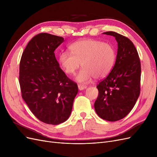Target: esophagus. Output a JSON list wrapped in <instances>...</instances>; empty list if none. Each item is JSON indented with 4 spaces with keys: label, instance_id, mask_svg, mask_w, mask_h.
<instances>
[{
    "label": "esophagus",
    "instance_id": "obj_1",
    "mask_svg": "<svg viewBox=\"0 0 157 157\" xmlns=\"http://www.w3.org/2000/svg\"><path fill=\"white\" fill-rule=\"evenodd\" d=\"M78 88L80 90H82L84 89H86L87 88V86H86V85H83V84H78Z\"/></svg>",
    "mask_w": 157,
    "mask_h": 157
}]
</instances>
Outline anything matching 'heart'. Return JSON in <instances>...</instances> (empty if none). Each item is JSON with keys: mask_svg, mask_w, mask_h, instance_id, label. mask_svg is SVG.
Instances as JSON below:
<instances>
[{"mask_svg": "<svg viewBox=\"0 0 157 157\" xmlns=\"http://www.w3.org/2000/svg\"><path fill=\"white\" fill-rule=\"evenodd\" d=\"M69 52H63L59 56V62L64 72L74 75L80 63L82 69L76 77L80 82H86L94 77H105L110 73L116 59L114 47L107 42L94 39L82 40L69 46Z\"/></svg>", "mask_w": 157, "mask_h": 157, "instance_id": "obj_1", "label": "heart"}]
</instances>
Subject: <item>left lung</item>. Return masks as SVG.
I'll return each instance as SVG.
<instances>
[{"label":"left lung","mask_w":157,"mask_h":157,"mask_svg":"<svg viewBox=\"0 0 157 157\" xmlns=\"http://www.w3.org/2000/svg\"><path fill=\"white\" fill-rule=\"evenodd\" d=\"M103 33L115 37L118 51L110 73L97 85L99 94L94 108L102 119L115 122L124 118L138 99L141 63L136 47L128 38L113 31Z\"/></svg>","instance_id":"8db88e82"}]
</instances>
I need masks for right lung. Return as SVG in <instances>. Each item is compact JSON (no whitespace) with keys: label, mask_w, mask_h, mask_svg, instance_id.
<instances>
[{"label":"right lung","mask_w":157,"mask_h":157,"mask_svg":"<svg viewBox=\"0 0 157 157\" xmlns=\"http://www.w3.org/2000/svg\"><path fill=\"white\" fill-rule=\"evenodd\" d=\"M61 36L42 33L27 44L20 63L21 96L38 119L57 125L69 117L78 89L59 67L54 51Z\"/></svg>","instance_id":"add662e5"}]
</instances>
